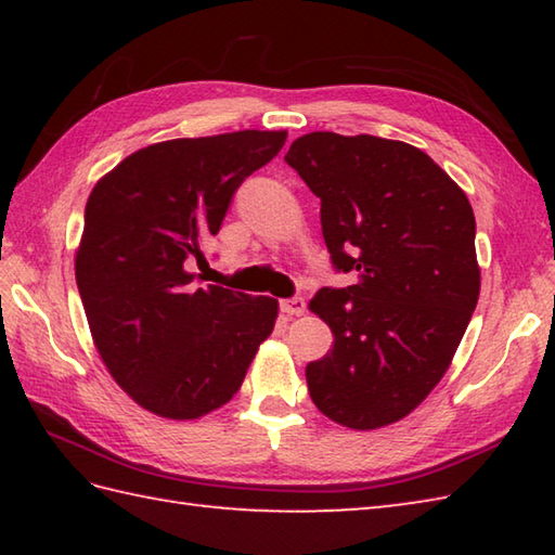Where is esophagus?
I'll return each instance as SVG.
<instances>
[{
	"instance_id": "obj_1",
	"label": "esophagus",
	"mask_w": 555,
	"mask_h": 555,
	"mask_svg": "<svg viewBox=\"0 0 555 555\" xmlns=\"http://www.w3.org/2000/svg\"><path fill=\"white\" fill-rule=\"evenodd\" d=\"M281 312L288 314V317H300L305 312V300L300 296L281 300Z\"/></svg>"
}]
</instances>
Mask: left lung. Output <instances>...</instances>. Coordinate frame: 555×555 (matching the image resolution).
I'll list each match as a JSON object with an SVG mask.
<instances>
[{"instance_id": "left-lung-1", "label": "left lung", "mask_w": 555, "mask_h": 555, "mask_svg": "<svg viewBox=\"0 0 555 555\" xmlns=\"http://www.w3.org/2000/svg\"><path fill=\"white\" fill-rule=\"evenodd\" d=\"M286 164L322 199V233L346 288L310 310L334 346L305 367L326 417L376 429L415 410L441 382L479 298L475 215L439 164L400 140L317 131Z\"/></svg>"}]
</instances>
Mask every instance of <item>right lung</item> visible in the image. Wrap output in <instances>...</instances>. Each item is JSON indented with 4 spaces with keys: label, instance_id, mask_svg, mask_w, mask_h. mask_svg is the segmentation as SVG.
Listing matches in <instances>:
<instances>
[{
    "label": "right lung",
    "instance_id": "obj_1",
    "mask_svg": "<svg viewBox=\"0 0 555 555\" xmlns=\"http://www.w3.org/2000/svg\"><path fill=\"white\" fill-rule=\"evenodd\" d=\"M286 131L179 138L133 152L92 188L76 284L100 356L138 405L195 420L229 403L279 305L203 286V264L241 183L274 159Z\"/></svg>",
    "mask_w": 555,
    "mask_h": 555
}]
</instances>
